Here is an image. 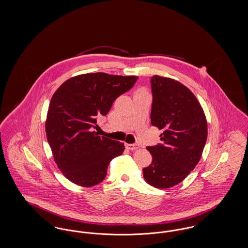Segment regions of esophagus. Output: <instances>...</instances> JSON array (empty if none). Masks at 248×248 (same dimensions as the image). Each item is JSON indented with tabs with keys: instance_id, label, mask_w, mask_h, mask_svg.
Listing matches in <instances>:
<instances>
[{
	"instance_id": "esophagus-1",
	"label": "esophagus",
	"mask_w": 248,
	"mask_h": 248,
	"mask_svg": "<svg viewBox=\"0 0 248 248\" xmlns=\"http://www.w3.org/2000/svg\"><path fill=\"white\" fill-rule=\"evenodd\" d=\"M127 149H129L131 151H134V150H137L140 148V145L139 144H126L125 145Z\"/></svg>"
}]
</instances>
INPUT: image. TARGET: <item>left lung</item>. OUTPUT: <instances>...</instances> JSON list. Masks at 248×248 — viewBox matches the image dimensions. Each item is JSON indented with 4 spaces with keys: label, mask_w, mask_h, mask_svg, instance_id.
<instances>
[{
    "label": "left lung",
    "mask_w": 248,
    "mask_h": 248,
    "mask_svg": "<svg viewBox=\"0 0 248 248\" xmlns=\"http://www.w3.org/2000/svg\"><path fill=\"white\" fill-rule=\"evenodd\" d=\"M152 124L163 144L147 147L153 162L143 168L146 182L158 189L174 187L199 163L207 139V122L198 99L184 84L154 75L151 79Z\"/></svg>",
    "instance_id": "obj_1"
}]
</instances>
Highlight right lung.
Here are the masks:
<instances>
[{"label":"right lung","mask_w":248,"mask_h":248,"mask_svg":"<svg viewBox=\"0 0 248 248\" xmlns=\"http://www.w3.org/2000/svg\"><path fill=\"white\" fill-rule=\"evenodd\" d=\"M138 78L104 72L81 74L64 82L53 94L46 137L59 170L72 183L85 188L100 183L110 161L124 153V143L97 136L92 127L96 117L106 115Z\"/></svg>","instance_id":"obj_1"}]
</instances>
